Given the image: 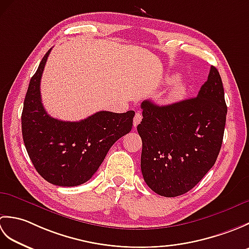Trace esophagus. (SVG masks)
<instances>
[{
    "mask_svg": "<svg viewBox=\"0 0 249 249\" xmlns=\"http://www.w3.org/2000/svg\"><path fill=\"white\" fill-rule=\"evenodd\" d=\"M141 120H142V114L140 112H136L135 118H134V126H135V127H137L138 124H140Z\"/></svg>",
    "mask_w": 249,
    "mask_h": 249,
    "instance_id": "esophagus-1",
    "label": "esophagus"
}]
</instances>
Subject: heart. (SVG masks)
<instances>
[{
    "instance_id": "heart-1",
    "label": "heart",
    "mask_w": 249,
    "mask_h": 249,
    "mask_svg": "<svg viewBox=\"0 0 249 249\" xmlns=\"http://www.w3.org/2000/svg\"><path fill=\"white\" fill-rule=\"evenodd\" d=\"M172 79L169 78L168 81H171ZM186 91H187V87L185 82H183L182 80H178L174 82L173 87L171 88L170 92L168 93L167 95V100L168 103H176L181 100L185 95H186Z\"/></svg>"
}]
</instances>
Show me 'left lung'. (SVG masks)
<instances>
[{"label":"left lung","mask_w":249,"mask_h":249,"mask_svg":"<svg viewBox=\"0 0 249 249\" xmlns=\"http://www.w3.org/2000/svg\"><path fill=\"white\" fill-rule=\"evenodd\" d=\"M141 172L153 192L178 197L194 188L217 160L227 105L217 68L211 66L197 97L167 106L141 104Z\"/></svg>","instance_id":"1"}]
</instances>
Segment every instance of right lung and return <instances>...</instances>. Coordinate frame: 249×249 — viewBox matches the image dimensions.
<instances>
[{"instance_id":"obj_1","label":"right lung","mask_w":249,"mask_h":249,"mask_svg":"<svg viewBox=\"0 0 249 249\" xmlns=\"http://www.w3.org/2000/svg\"><path fill=\"white\" fill-rule=\"evenodd\" d=\"M50 51L31 78L21 115L22 137L30 160L46 181L78 186L93 177L114 142L131 130L135 111H99L79 122L51 118L40 96V79Z\"/></svg>"}]
</instances>
